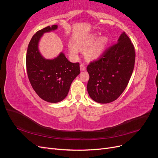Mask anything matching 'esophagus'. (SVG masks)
Returning <instances> with one entry per match:
<instances>
[{
	"mask_svg": "<svg viewBox=\"0 0 158 158\" xmlns=\"http://www.w3.org/2000/svg\"><path fill=\"white\" fill-rule=\"evenodd\" d=\"M85 69H86V68H85V66L84 64H80V70L81 71H84L85 70Z\"/></svg>",
	"mask_w": 158,
	"mask_h": 158,
	"instance_id": "esophagus-1",
	"label": "esophagus"
}]
</instances>
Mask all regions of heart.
<instances>
[{
  "instance_id": "obj_1",
  "label": "heart",
  "mask_w": 158,
  "mask_h": 158,
  "mask_svg": "<svg viewBox=\"0 0 158 158\" xmlns=\"http://www.w3.org/2000/svg\"><path fill=\"white\" fill-rule=\"evenodd\" d=\"M98 35L94 34L88 37L86 39L81 41L78 44L77 48L76 47H70V51L73 55H76L78 54V50L85 51V56L88 60H92L98 59L101 55L102 52L105 48V47L107 44V38L106 37H102L99 38L98 41ZM90 48H89V47Z\"/></svg>"
}]
</instances>
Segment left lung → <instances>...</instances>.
<instances>
[{"mask_svg": "<svg viewBox=\"0 0 158 158\" xmlns=\"http://www.w3.org/2000/svg\"><path fill=\"white\" fill-rule=\"evenodd\" d=\"M135 50L130 38L123 32L117 43L87 66L88 92L94 101L107 103L116 100L127 88L135 63Z\"/></svg>", "mask_w": 158, "mask_h": 158, "instance_id": "1", "label": "left lung"}]
</instances>
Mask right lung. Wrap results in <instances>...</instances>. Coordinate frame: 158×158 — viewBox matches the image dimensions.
<instances>
[{
    "label": "right lung",
    "mask_w": 158,
    "mask_h": 158,
    "mask_svg": "<svg viewBox=\"0 0 158 158\" xmlns=\"http://www.w3.org/2000/svg\"><path fill=\"white\" fill-rule=\"evenodd\" d=\"M57 25L37 31L28 45L26 69L28 79L35 93L44 101L57 103L67 95L70 85L80 73L79 63H71L61 53L52 60L45 59L38 50V43L44 33L55 30Z\"/></svg>",
    "instance_id": "right-lung-1"
}]
</instances>
